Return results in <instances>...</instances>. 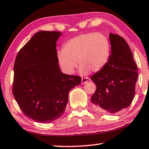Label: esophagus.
<instances>
[{
	"instance_id": "34e87169",
	"label": "esophagus",
	"mask_w": 149,
	"mask_h": 149,
	"mask_svg": "<svg viewBox=\"0 0 149 149\" xmlns=\"http://www.w3.org/2000/svg\"><path fill=\"white\" fill-rule=\"evenodd\" d=\"M88 80H89V78H88V77L82 78V79H81V84H84L85 83H86V82L88 81Z\"/></svg>"
}]
</instances>
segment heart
I'll return each mask as SVG.
<instances>
[{
	"label": "heart",
	"mask_w": 149,
	"mask_h": 149,
	"mask_svg": "<svg viewBox=\"0 0 149 149\" xmlns=\"http://www.w3.org/2000/svg\"><path fill=\"white\" fill-rule=\"evenodd\" d=\"M111 46L108 38L103 33L88 32L79 34L70 39L57 52L60 67L67 74H72L77 67L84 73L96 72L108 63Z\"/></svg>",
	"instance_id": "obj_1"
}]
</instances>
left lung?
Wrapping results in <instances>:
<instances>
[{
  "mask_svg": "<svg viewBox=\"0 0 149 149\" xmlns=\"http://www.w3.org/2000/svg\"><path fill=\"white\" fill-rule=\"evenodd\" d=\"M111 53L106 65L91 79L96 85L91 101L97 110L116 113L127 108L135 94L137 67L130 46L117 34H109Z\"/></svg>",
  "mask_w": 149,
  "mask_h": 149,
  "instance_id": "left-lung-1",
  "label": "left lung"
}]
</instances>
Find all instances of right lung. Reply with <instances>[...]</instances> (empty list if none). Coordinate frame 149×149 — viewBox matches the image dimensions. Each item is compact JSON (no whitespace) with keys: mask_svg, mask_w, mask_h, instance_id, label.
I'll list each match as a JSON object with an SVG mask.
<instances>
[{"mask_svg":"<svg viewBox=\"0 0 149 149\" xmlns=\"http://www.w3.org/2000/svg\"><path fill=\"white\" fill-rule=\"evenodd\" d=\"M58 31L36 33L16 55L13 94L23 113L33 121L49 123L63 116L69 92L81 77L61 71L56 41Z\"/></svg>","mask_w":149,"mask_h":149,"instance_id":"add662e5","label":"right lung"}]
</instances>
